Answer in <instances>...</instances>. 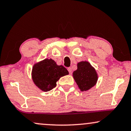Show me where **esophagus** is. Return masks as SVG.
Wrapping results in <instances>:
<instances>
[{"label": "esophagus", "mask_w": 131, "mask_h": 131, "mask_svg": "<svg viewBox=\"0 0 131 131\" xmlns=\"http://www.w3.org/2000/svg\"><path fill=\"white\" fill-rule=\"evenodd\" d=\"M67 70H68V71H69L70 74H71V73H72V72H73L72 69H71V67H69V68H68V69H67Z\"/></svg>", "instance_id": "1"}]
</instances>
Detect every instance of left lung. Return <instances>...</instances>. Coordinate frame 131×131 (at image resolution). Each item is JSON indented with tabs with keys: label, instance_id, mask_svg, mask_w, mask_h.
<instances>
[{
	"label": "left lung",
	"instance_id": "8db88e82",
	"mask_svg": "<svg viewBox=\"0 0 131 131\" xmlns=\"http://www.w3.org/2000/svg\"><path fill=\"white\" fill-rule=\"evenodd\" d=\"M78 69L73 71V77L81 91H87L94 87L98 76L95 68L87 61L78 63Z\"/></svg>",
	"mask_w": 131,
	"mask_h": 131
}]
</instances>
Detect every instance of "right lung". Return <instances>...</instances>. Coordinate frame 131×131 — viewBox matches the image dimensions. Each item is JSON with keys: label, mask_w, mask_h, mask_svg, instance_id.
<instances>
[{"label": "right lung", "mask_w": 131, "mask_h": 131, "mask_svg": "<svg viewBox=\"0 0 131 131\" xmlns=\"http://www.w3.org/2000/svg\"><path fill=\"white\" fill-rule=\"evenodd\" d=\"M69 73L64 66L57 65L54 60L46 58L34 64L31 78L35 85L44 92H48L56 86L57 82Z\"/></svg>", "instance_id": "add662e5"}]
</instances>
